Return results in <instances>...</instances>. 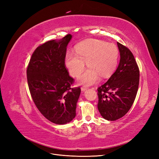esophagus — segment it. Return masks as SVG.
Returning <instances> with one entry per match:
<instances>
[{"mask_svg": "<svg viewBox=\"0 0 159 159\" xmlns=\"http://www.w3.org/2000/svg\"><path fill=\"white\" fill-rule=\"evenodd\" d=\"M86 90H87V87H86V86H82L81 87V90L83 92L85 91Z\"/></svg>", "mask_w": 159, "mask_h": 159, "instance_id": "34e87169", "label": "esophagus"}]
</instances>
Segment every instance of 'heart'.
Segmentation results:
<instances>
[{
    "label": "heart",
    "mask_w": 159,
    "mask_h": 159,
    "mask_svg": "<svg viewBox=\"0 0 159 159\" xmlns=\"http://www.w3.org/2000/svg\"><path fill=\"white\" fill-rule=\"evenodd\" d=\"M119 57V50L112 43L91 39L76 46L75 53L68 51L65 56V65L73 76H78L85 63L89 66L78 78L80 84L89 86L98 83L100 76H109L115 70Z\"/></svg>",
    "instance_id": "b5f03b06"
}]
</instances>
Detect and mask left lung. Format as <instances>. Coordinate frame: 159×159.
<instances>
[{
    "mask_svg": "<svg viewBox=\"0 0 159 159\" xmlns=\"http://www.w3.org/2000/svg\"><path fill=\"white\" fill-rule=\"evenodd\" d=\"M120 53L118 66L98 89V109L105 120L115 121L125 116L134 104L139 83V69L131 51L117 42Z\"/></svg>",
    "mask_w": 159,
    "mask_h": 159,
    "instance_id": "8db88e82",
    "label": "left lung"
}]
</instances>
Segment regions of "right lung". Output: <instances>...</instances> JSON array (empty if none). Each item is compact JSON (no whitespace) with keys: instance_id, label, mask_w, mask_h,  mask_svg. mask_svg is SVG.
Masks as SVG:
<instances>
[{"instance_id":"1","label":"right lung","mask_w":159,"mask_h":159,"mask_svg":"<svg viewBox=\"0 0 159 159\" xmlns=\"http://www.w3.org/2000/svg\"><path fill=\"white\" fill-rule=\"evenodd\" d=\"M72 38L67 34L51 40L34 51L27 68L32 98L46 119L55 124H66L76 116L80 89L71 88L74 79L65 65L66 47Z\"/></svg>"}]
</instances>
